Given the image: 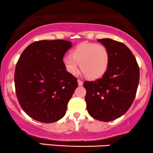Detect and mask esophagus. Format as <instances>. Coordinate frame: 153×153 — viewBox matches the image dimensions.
Here are the masks:
<instances>
[{
	"mask_svg": "<svg viewBox=\"0 0 153 153\" xmlns=\"http://www.w3.org/2000/svg\"><path fill=\"white\" fill-rule=\"evenodd\" d=\"M78 86H82L83 85L82 81L80 79H78Z\"/></svg>",
	"mask_w": 153,
	"mask_h": 153,
	"instance_id": "esophagus-1",
	"label": "esophagus"
}]
</instances>
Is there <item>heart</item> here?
<instances>
[{
	"instance_id": "b5f03b06",
	"label": "heart",
	"mask_w": 153,
	"mask_h": 153,
	"mask_svg": "<svg viewBox=\"0 0 153 153\" xmlns=\"http://www.w3.org/2000/svg\"><path fill=\"white\" fill-rule=\"evenodd\" d=\"M71 55L63 57V64L70 75H76L78 64L83 73L90 79H97L105 75L110 63V53L103 45L95 42H81L72 51Z\"/></svg>"
}]
</instances>
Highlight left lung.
<instances>
[{"mask_svg":"<svg viewBox=\"0 0 153 153\" xmlns=\"http://www.w3.org/2000/svg\"><path fill=\"white\" fill-rule=\"evenodd\" d=\"M108 49L110 63L102 78L85 81V101L94 119L109 122L123 116L132 105L140 78V69L131 50L111 39H98Z\"/></svg>","mask_w":153,"mask_h":153,"instance_id":"1","label":"left lung"}]
</instances>
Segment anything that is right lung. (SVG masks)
<instances>
[{
  "instance_id": "1",
  "label": "right lung",
  "mask_w": 153,
  "mask_h": 153,
  "mask_svg": "<svg viewBox=\"0 0 153 153\" xmlns=\"http://www.w3.org/2000/svg\"><path fill=\"white\" fill-rule=\"evenodd\" d=\"M72 42L63 39L36 41L22 52L15 70L16 96L33 120L51 123L63 117L78 87L77 78L63 64Z\"/></svg>"
}]
</instances>
